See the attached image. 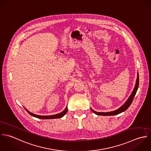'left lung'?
Segmentation results:
<instances>
[{"label": "left lung", "mask_w": 151, "mask_h": 151, "mask_svg": "<svg viewBox=\"0 0 151 151\" xmlns=\"http://www.w3.org/2000/svg\"><path fill=\"white\" fill-rule=\"evenodd\" d=\"M138 86H139V74L138 73L137 74V81H136V84L135 86V88L133 90V91L132 92L131 94L130 95V96L129 97V98L128 99V100H127V101L120 107L119 109L115 110V111H110V112H96L95 111H94L93 109H91V111L96 114L99 115V116H114V115H117L119 114H120L122 112H124V111H125L131 104L133 99L135 96V94L137 91L138 88Z\"/></svg>", "instance_id": "1"}]
</instances>
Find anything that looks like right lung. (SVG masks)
Segmentation results:
<instances>
[{
  "label": "right lung",
  "mask_w": 151,
  "mask_h": 151,
  "mask_svg": "<svg viewBox=\"0 0 151 151\" xmlns=\"http://www.w3.org/2000/svg\"><path fill=\"white\" fill-rule=\"evenodd\" d=\"M26 110V111L30 114L31 116L36 117V118H38L40 119H59V118H61L63 116H64L65 115V114L67 113L68 111V107H66L65 108V109L60 113L57 114H55V115H52V116H39V115H36L32 113H30L29 111H28L26 109H25Z\"/></svg>",
  "instance_id": "add662e5"
}]
</instances>
